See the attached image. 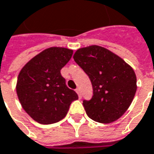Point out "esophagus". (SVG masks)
Returning <instances> with one entry per match:
<instances>
[{
  "mask_svg": "<svg viewBox=\"0 0 154 154\" xmlns=\"http://www.w3.org/2000/svg\"><path fill=\"white\" fill-rule=\"evenodd\" d=\"M75 91L77 92V94H78L79 97H82V94H81V89H80L79 88H77L75 89Z\"/></svg>",
  "mask_w": 154,
  "mask_h": 154,
  "instance_id": "esophagus-1",
  "label": "esophagus"
}]
</instances>
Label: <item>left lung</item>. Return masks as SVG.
I'll use <instances>...</instances> for the list:
<instances>
[{
    "label": "left lung",
    "mask_w": 154,
    "mask_h": 154,
    "mask_svg": "<svg viewBox=\"0 0 154 154\" xmlns=\"http://www.w3.org/2000/svg\"><path fill=\"white\" fill-rule=\"evenodd\" d=\"M73 59L86 72L93 88L92 98L82 104L87 115L100 123L121 118L137 91L134 70L114 53L97 45L79 48Z\"/></svg>",
    "instance_id": "8db88e82"
}]
</instances>
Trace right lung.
<instances>
[{
	"instance_id": "1",
	"label": "right lung",
	"mask_w": 154,
	"mask_h": 154,
	"mask_svg": "<svg viewBox=\"0 0 154 154\" xmlns=\"http://www.w3.org/2000/svg\"><path fill=\"white\" fill-rule=\"evenodd\" d=\"M72 56V49L48 48L20 71L17 94L23 109L35 122L52 124L61 121L72 102L78 99L77 93L66 86L60 72Z\"/></svg>"
}]
</instances>
